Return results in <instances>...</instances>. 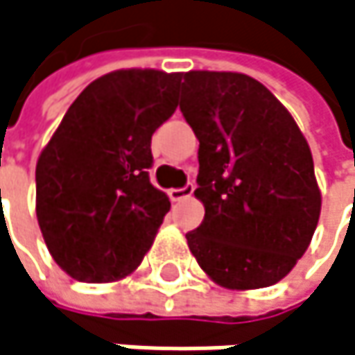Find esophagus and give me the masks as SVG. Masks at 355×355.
<instances>
[{"instance_id": "34e87169", "label": "esophagus", "mask_w": 355, "mask_h": 355, "mask_svg": "<svg viewBox=\"0 0 355 355\" xmlns=\"http://www.w3.org/2000/svg\"><path fill=\"white\" fill-rule=\"evenodd\" d=\"M194 194V184H188V186H184V188H171L169 192H167V196L171 202H180V200L184 198H190Z\"/></svg>"}]
</instances>
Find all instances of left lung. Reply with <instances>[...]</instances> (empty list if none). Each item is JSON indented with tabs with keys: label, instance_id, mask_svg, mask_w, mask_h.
I'll return each mask as SVG.
<instances>
[{
	"label": "left lung",
	"instance_id": "8db88e82",
	"mask_svg": "<svg viewBox=\"0 0 355 355\" xmlns=\"http://www.w3.org/2000/svg\"><path fill=\"white\" fill-rule=\"evenodd\" d=\"M180 110L200 141L194 196L204 220L186 233L192 255L223 288L280 282L321 214L304 135L266 85L233 71L184 73Z\"/></svg>",
	"mask_w": 355,
	"mask_h": 355
}]
</instances>
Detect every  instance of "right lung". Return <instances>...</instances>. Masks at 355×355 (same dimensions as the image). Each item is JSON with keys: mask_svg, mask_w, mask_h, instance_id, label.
Masks as SVG:
<instances>
[{"mask_svg": "<svg viewBox=\"0 0 355 355\" xmlns=\"http://www.w3.org/2000/svg\"><path fill=\"white\" fill-rule=\"evenodd\" d=\"M182 73L118 69L69 106L36 163V218L79 282H116L151 249L169 198L149 180L151 137L178 108Z\"/></svg>", "mask_w": 355, "mask_h": 355, "instance_id": "right-lung-1", "label": "right lung"}]
</instances>
